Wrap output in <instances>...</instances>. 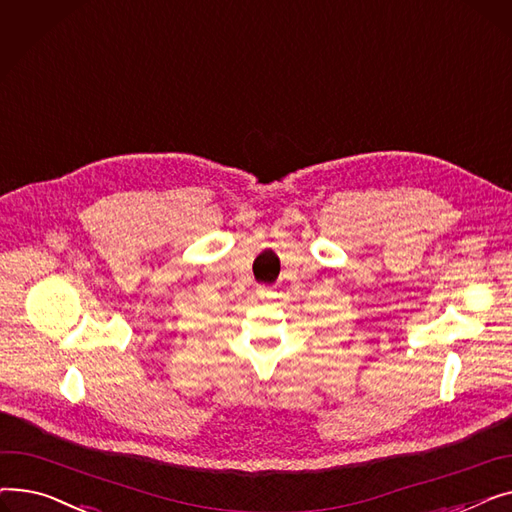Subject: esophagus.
<instances>
[{
	"instance_id": "esophagus-1",
	"label": "esophagus",
	"mask_w": 512,
	"mask_h": 512,
	"mask_svg": "<svg viewBox=\"0 0 512 512\" xmlns=\"http://www.w3.org/2000/svg\"><path fill=\"white\" fill-rule=\"evenodd\" d=\"M257 297H259V299H270V297H272V290L265 288V286H259V288H257Z\"/></svg>"
}]
</instances>
